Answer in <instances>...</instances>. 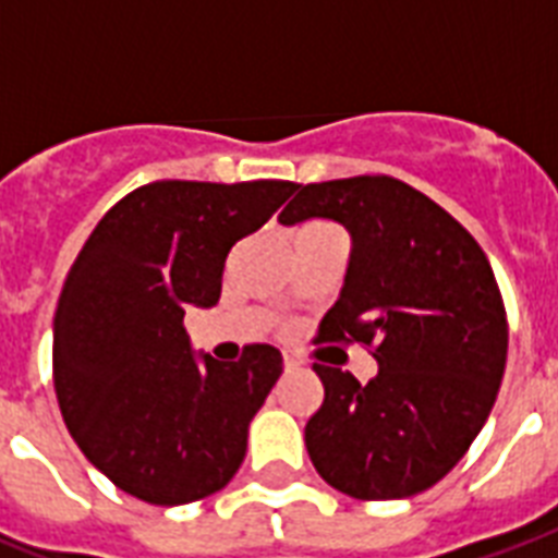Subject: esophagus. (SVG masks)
<instances>
[{
	"label": "esophagus",
	"mask_w": 558,
	"mask_h": 558,
	"mask_svg": "<svg viewBox=\"0 0 558 558\" xmlns=\"http://www.w3.org/2000/svg\"><path fill=\"white\" fill-rule=\"evenodd\" d=\"M298 365H301V362H298V359L283 356V367H287V371H298Z\"/></svg>",
	"instance_id": "34e87169"
}]
</instances>
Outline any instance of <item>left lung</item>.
Listing matches in <instances>:
<instances>
[{
	"mask_svg": "<svg viewBox=\"0 0 558 558\" xmlns=\"http://www.w3.org/2000/svg\"><path fill=\"white\" fill-rule=\"evenodd\" d=\"M283 226L336 219L353 236L348 278L318 341L365 344L367 385L315 362L322 408L304 440L318 475L359 501L408 498L458 466L507 367V310L475 236L393 177L298 185Z\"/></svg>",
	"mask_w": 558,
	"mask_h": 558,
	"instance_id": "obj_1",
	"label": "left lung"
}]
</instances>
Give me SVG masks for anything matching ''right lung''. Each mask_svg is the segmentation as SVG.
Here are the masks:
<instances>
[{
    "label": "right lung",
    "instance_id": "obj_1",
    "mask_svg": "<svg viewBox=\"0 0 558 558\" xmlns=\"http://www.w3.org/2000/svg\"><path fill=\"white\" fill-rule=\"evenodd\" d=\"M295 182L135 187L77 254L54 313V390L65 428L104 475L159 507L219 493L245 458L248 423L283 373L271 344L240 362L196 359L187 306H214L226 257Z\"/></svg>",
    "mask_w": 558,
    "mask_h": 558
}]
</instances>
